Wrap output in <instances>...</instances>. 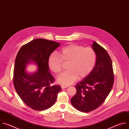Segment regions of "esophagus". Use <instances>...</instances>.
<instances>
[{"label": "esophagus", "instance_id": "obj_1", "mask_svg": "<svg viewBox=\"0 0 129 129\" xmlns=\"http://www.w3.org/2000/svg\"><path fill=\"white\" fill-rule=\"evenodd\" d=\"M61 87L62 89H64V88H67L68 86H64V85H61Z\"/></svg>", "mask_w": 129, "mask_h": 129}]
</instances>
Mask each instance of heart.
<instances>
[{
  "instance_id": "1",
  "label": "heart",
  "mask_w": 129,
  "mask_h": 129,
  "mask_svg": "<svg viewBox=\"0 0 129 129\" xmlns=\"http://www.w3.org/2000/svg\"><path fill=\"white\" fill-rule=\"evenodd\" d=\"M96 61L95 51L90 47L71 44L62 48L56 53L51 54L48 60L49 68L54 74L58 75L62 69V63H68L67 71L57 78L59 83L69 85L77 78L82 79L93 69Z\"/></svg>"
}]
</instances>
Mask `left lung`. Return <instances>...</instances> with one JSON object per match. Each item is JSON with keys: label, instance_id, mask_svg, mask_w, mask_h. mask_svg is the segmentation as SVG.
I'll return each mask as SVG.
<instances>
[{"label": "left lung", "instance_id": "obj_1", "mask_svg": "<svg viewBox=\"0 0 129 129\" xmlns=\"http://www.w3.org/2000/svg\"><path fill=\"white\" fill-rule=\"evenodd\" d=\"M95 64L91 72L75 86L76 93L71 99L72 105L82 112L99 107L109 94L114 82L112 62L106 50L93 42Z\"/></svg>", "mask_w": 129, "mask_h": 129}]
</instances>
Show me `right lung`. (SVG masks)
I'll use <instances>...</instances> for the list:
<instances>
[{"label":"right lung","mask_w":129,"mask_h":129,"mask_svg":"<svg viewBox=\"0 0 129 129\" xmlns=\"http://www.w3.org/2000/svg\"><path fill=\"white\" fill-rule=\"evenodd\" d=\"M60 43L43 39H35L22 46L16 57L13 82L15 88L24 103L34 110L42 111L55 103L59 85H51L54 78L50 72L49 56ZM34 63L38 67L34 73L26 71L27 65Z\"/></svg>","instance_id":"right-lung-1"}]
</instances>
